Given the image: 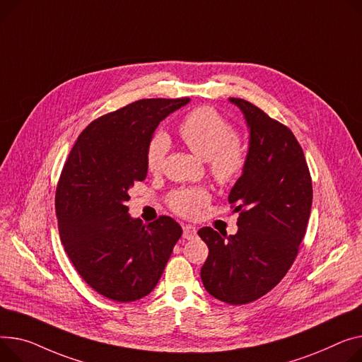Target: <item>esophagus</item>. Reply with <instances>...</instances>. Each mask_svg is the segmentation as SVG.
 Wrapping results in <instances>:
<instances>
[{
	"label": "esophagus",
	"instance_id": "1",
	"mask_svg": "<svg viewBox=\"0 0 362 362\" xmlns=\"http://www.w3.org/2000/svg\"><path fill=\"white\" fill-rule=\"evenodd\" d=\"M197 235V228L194 226H183V238L192 240Z\"/></svg>",
	"mask_w": 362,
	"mask_h": 362
}]
</instances>
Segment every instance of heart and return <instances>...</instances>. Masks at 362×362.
Listing matches in <instances>:
<instances>
[{
  "label": "heart",
  "mask_w": 362,
  "mask_h": 362,
  "mask_svg": "<svg viewBox=\"0 0 362 362\" xmlns=\"http://www.w3.org/2000/svg\"><path fill=\"white\" fill-rule=\"evenodd\" d=\"M180 139L205 158L212 179L223 187L233 186L247 167V148L243 139L234 134V127L215 109L197 107L185 115L177 127ZM170 148V139L163 131H156L146 148V165L150 173H158ZM211 202V192L204 186L177 187L167 198V205L185 218H194Z\"/></svg>",
  "instance_id": "1"
}]
</instances>
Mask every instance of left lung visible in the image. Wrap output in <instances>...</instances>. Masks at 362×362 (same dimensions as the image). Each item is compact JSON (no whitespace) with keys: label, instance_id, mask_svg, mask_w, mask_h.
I'll return each mask as SVG.
<instances>
[{"label":"left lung","instance_id":"left-lung-1","mask_svg":"<svg viewBox=\"0 0 362 362\" xmlns=\"http://www.w3.org/2000/svg\"><path fill=\"white\" fill-rule=\"evenodd\" d=\"M250 128L247 167L230 192L238 231H198L209 253L201 269L205 290L233 305L252 303L275 288L293 267L305 234L313 186L303 148L293 131L243 99Z\"/></svg>","mask_w":362,"mask_h":362}]
</instances>
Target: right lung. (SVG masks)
<instances>
[{
    "label": "right lung",
    "mask_w": 362,
    "mask_h": 362,
    "mask_svg": "<svg viewBox=\"0 0 362 362\" xmlns=\"http://www.w3.org/2000/svg\"><path fill=\"white\" fill-rule=\"evenodd\" d=\"M187 102L142 99L94 119L64 164L55 194L61 242L80 276L109 300L148 296L182 235L170 216L142 224L125 204L129 187L147 177L150 136Z\"/></svg>",
    "instance_id": "add662e5"
}]
</instances>
